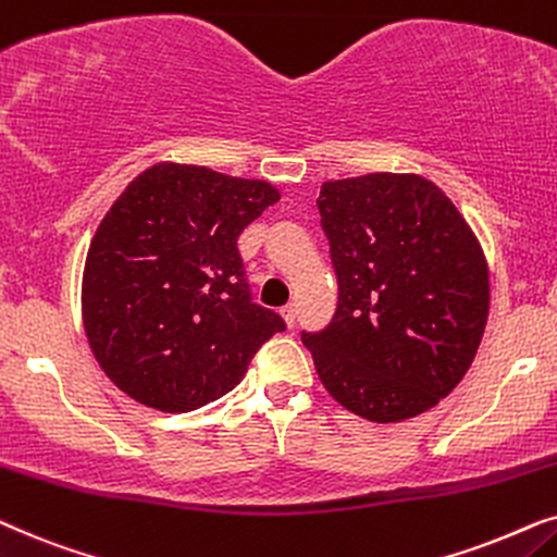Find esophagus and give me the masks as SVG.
<instances>
[{"label":"esophagus","mask_w":557,"mask_h":557,"mask_svg":"<svg viewBox=\"0 0 557 557\" xmlns=\"http://www.w3.org/2000/svg\"><path fill=\"white\" fill-rule=\"evenodd\" d=\"M280 315H283V318H285L287 329H293V325H295V318H298V308H295V306H293V302H290V306H285L283 310H280Z\"/></svg>","instance_id":"34e87169"}]
</instances>
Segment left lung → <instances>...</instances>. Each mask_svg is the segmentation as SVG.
I'll list each match as a JSON object with an SVG mask.
<instances>
[{"instance_id": "left-lung-1", "label": "left lung", "mask_w": 557, "mask_h": 557, "mask_svg": "<svg viewBox=\"0 0 557 557\" xmlns=\"http://www.w3.org/2000/svg\"><path fill=\"white\" fill-rule=\"evenodd\" d=\"M321 226L338 277L323 331H302L331 397L399 422L454 392L488 315L484 251L438 185L372 173L321 185Z\"/></svg>"}]
</instances>
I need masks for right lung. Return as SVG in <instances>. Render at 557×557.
<instances>
[{"mask_svg":"<svg viewBox=\"0 0 557 557\" xmlns=\"http://www.w3.org/2000/svg\"><path fill=\"white\" fill-rule=\"evenodd\" d=\"M280 193L160 162L103 216L86 257L84 325L103 374L162 412L232 392L285 321L251 298L239 234Z\"/></svg>","mask_w":557,"mask_h":557,"instance_id":"obj_1","label":"right lung"}]
</instances>
